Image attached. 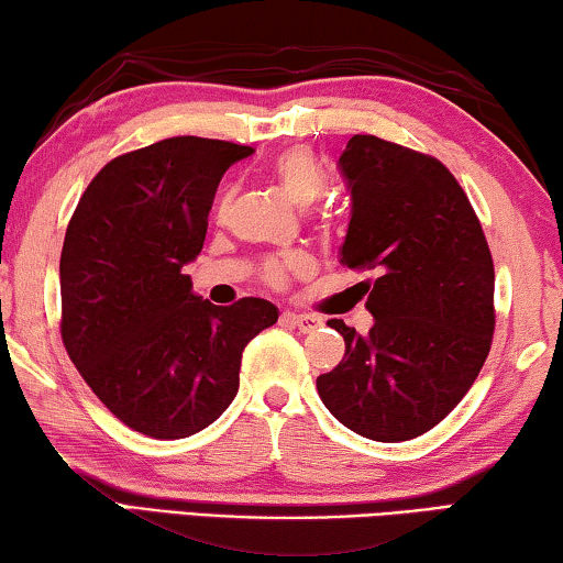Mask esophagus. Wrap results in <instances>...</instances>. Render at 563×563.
I'll use <instances>...</instances> for the list:
<instances>
[{
  "label": "esophagus",
  "mask_w": 563,
  "mask_h": 563,
  "mask_svg": "<svg viewBox=\"0 0 563 563\" xmlns=\"http://www.w3.org/2000/svg\"><path fill=\"white\" fill-rule=\"evenodd\" d=\"M284 319H287L289 324L297 327L299 332H314V330H319V327L324 324L322 319L314 317V314H284Z\"/></svg>",
  "instance_id": "34e87169"
}]
</instances>
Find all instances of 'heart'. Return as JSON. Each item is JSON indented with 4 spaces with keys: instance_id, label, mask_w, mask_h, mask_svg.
<instances>
[{
    "instance_id": "b5f03b06",
    "label": "heart",
    "mask_w": 563,
    "mask_h": 563,
    "mask_svg": "<svg viewBox=\"0 0 563 563\" xmlns=\"http://www.w3.org/2000/svg\"><path fill=\"white\" fill-rule=\"evenodd\" d=\"M272 176L279 186V191L289 198V201L297 206V209H309L311 203L319 201V196L324 194V170L314 158V153L307 148H289L282 155H276L272 163ZM233 188L229 186L227 191L219 198V216L229 213L233 203ZM311 269V258L305 254H291L284 258H272L269 264L264 266V279L274 284V287H282L284 282L289 279V274H305Z\"/></svg>"
}]
</instances>
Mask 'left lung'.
Segmentation results:
<instances>
[{
	"instance_id": "1",
	"label": "left lung",
	"mask_w": 563,
	"mask_h": 563,
	"mask_svg": "<svg viewBox=\"0 0 563 563\" xmlns=\"http://www.w3.org/2000/svg\"><path fill=\"white\" fill-rule=\"evenodd\" d=\"M350 191L340 264L375 269L369 332L330 319L344 357L317 377L336 420L379 443L418 438L478 377L493 340V258L453 173L430 155L352 135L340 155Z\"/></svg>"
}]
</instances>
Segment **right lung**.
Wrapping results in <instances>:
<instances>
[{"mask_svg":"<svg viewBox=\"0 0 563 563\" xmlns=\"http://www.w3.org/2000/svg\"><path fill=\"white\" fill-rule=\"evenodd\" d=\"M254 148L166 137L92 178L59 256L63 342L100 402L151 438H188L239 393L241 354L279 319L272 301L216 307L184 266L206 239L216 188Z\"/></svg>","mask_w":563,"mask_h":563,"instance_id":"add662e5","label":"right lung"}]
</instances>
